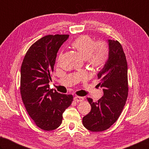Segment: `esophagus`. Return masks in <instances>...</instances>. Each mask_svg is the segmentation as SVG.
<instances>
[{
  "label": "esophagus",
  "mask_w": 149,
  "mask_h": 149,
  "mask_svg": "<svg viewBox=\"0 0 149 149\" xmlns=\"http://www.w3.org/2000/svg\"><path fill=\"white\" fill-rule=\"evenodd\" d=\"M74 100L76 101V102H82L84 100V98L82 97H78V96H76L74 97Z\"/></svg>",
  "instance_id": "34e87169"
}]
</instances>
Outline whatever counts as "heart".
I'll return each mask as SVG.
<instances>
[{
    "label": "heart",
    "mask_w": 149,
    "mask_h": 149,
    "mask_svg": "<svg viewBox=\"0 0 149 149\" xmlns=\"http://www.w3.org/2000/svg\"><path fill=\"white\" fill-rule=\"evenodd\" d=\"M72 48L88 60L89 65L94 68H100L104 65L109 56L108 47L105 43H97L88 35L80 36L71 44ZM61 58V54L59 60Z\"/></svg>",
    "instance_id": "obj_1"
}]
</instances>
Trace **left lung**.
Wrapping results in <instances>:
<instances>
[{"label": "left lung", "mask_w": 149, "mask_h": 149, "mask_svg": "<svg viewBox=\"0 0 149 149\" xmlns=\"http://www.w3.org/2000/svg\"><path fill=\"white\" fill-rule=\"evenodd\" d=\"M108 43V60L97 74L104 95L97 102L88 98L91 109L82 119L84 127L91 132L106 130L116 122L128 97V65L123 47L113 40Z\"/></svg>", "instance_id": "8db88e82"}]
</instances>
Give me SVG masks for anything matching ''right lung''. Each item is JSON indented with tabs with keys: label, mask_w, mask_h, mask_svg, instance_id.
<instances>
[{
	"label": "right lung",
	"mask_w": 149,
	"mask_h": 149,
	"mask_svg": "<svg viewBox=\"0 0 149 149\" xmlns=\"http://www.w3.org/2000/svg\"><path fill=\"white\" fill-rule=\"evenodd\" d=\"M69 35H48L28 50L21 68L20 91L22 102L35 124L50 131L61 124L63 113L71 104L72 95L50 89L49 83L57 53Z\"/></svg>",
	"instance_id": "1"
}]
</instances>
